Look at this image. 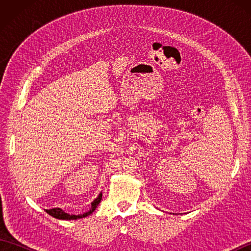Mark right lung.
I'll return each instance as SVG.
<instances>
[{
    "label": "right lung",
    "mask_w": 251,
    "mask_h": 251,
    "mask_svg": "<svg viewBox=\"0 0 251 251\" xmlns=\"http://www.w3.org/2000/svg\"><path fill=\"white\" fill-rule=\"evenodd\" d=\"M101 199H102V193H100L97 197H96V199L92 201L90 209L87 212H84L83 215H69L67 212L63 211L61 208H51V209H46L45 211L51 217H54L56 219H59V220H77V219H81V218H85L89 215H92L96 208H97V206L99 205Z\"/></svg>",
    "instance_id": "add662e5"
}]
</instances>
